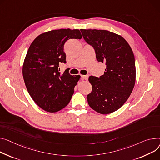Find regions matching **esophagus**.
Segmentation results:
<instances>
[{"label":"esophagus","mask_w":160,"mask_h":160,"mask_svg":"<svg viewBox=\"0 0 160 160\" xmlns=\"http://www.w3.org/2000/svg\"><path fill=\"white\" fill-rule=\"evenodd\" d=\"M81 77H82V80H88V78H89V76H88V75H82Z\"/></svg>","instance_id":"obj_1"}]
</instances>
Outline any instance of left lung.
Here are the masks:
<instances>
[{"label":"left lung","instance_id":"left-lung-1","mask_svg":"<svg viewBox=\"0 0 160 160\" xmlns=\"http://www.w3.org/2000/svg\"><path fill=\"white\" fill-rule=\"evenodd\" d=\"M83 38L93 47L96 58L106 68L100 77L90 76L92 91L87 96L90 107L100 114L118 109L130 97L136 81L132 50L120 35L107 30L80 29Z\"/></svg>","mask_w":160,"mask_h":160}]
</instances>
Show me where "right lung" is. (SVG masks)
Returning <instances> with one entry per match:
<instances>
[{
	"instance_id": "right-lung-1",
	"label": "right lung",
	"mask_w": 160,
	"mask_h": 160,
	"mask_svg": "<svg viewBox=\"0 0 160 160\" xmlns=\"http://www.w3.org/2000/svg\"><path fill=\"white\" fill-rule=\"evenodd\" d=\"M81 39L79 29H60L38 35L25 57L22 74L31 97L40 108L55 112L69 103L80 76H72L59 66L66 63L63 46L69 39Z\"/></svg>"
}]
</instances>
